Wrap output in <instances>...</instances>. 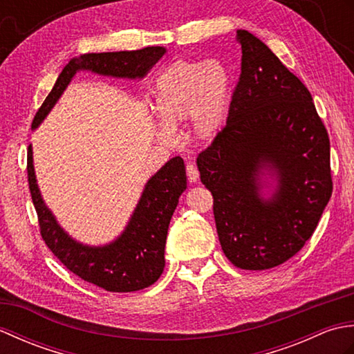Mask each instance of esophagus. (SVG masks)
Masks as SVG:
<instances>
[{
	"label": "esophagus",
	"instance_id": "1",
	"mask_svg": "<svg viewBox=\"0 0 354 354\" xmlns=\"http://www.w3.org/2000/svg\"><path fill=\"white\" fill-rule=\"evenodd\" d=\"M187 176H189V181H190V183H196V181H198L199 171H198V169H196V165H194L193 162L187 164Z\"/></svg>",
	"mask_w": 354,
	"mask_h": 354
}]
</instances>
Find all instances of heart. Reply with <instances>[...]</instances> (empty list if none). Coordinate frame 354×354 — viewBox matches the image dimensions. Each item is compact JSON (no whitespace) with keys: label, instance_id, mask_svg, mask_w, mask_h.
<instances>
[{"label":"heart","instance_id":"1","mask_svg":"<svg viewBox=\"0 0 354 354\" xmlns=\"http://www.w3.org/2000/svg\"><path fill=\"white\" fill-rule=\"evenodd\" d=\"M230 104V74L216 61H176L155 84V112L161 120L160 137L173 138V127L190 118L192 132L201 140L219 132Z\"/></svg>","mask_w":354,"mask_h":354}]
</instances>
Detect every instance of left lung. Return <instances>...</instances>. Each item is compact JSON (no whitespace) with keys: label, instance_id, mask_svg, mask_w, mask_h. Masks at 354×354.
<instances>
[{"label":"left lung","instance_id":"obj_1","mask_svg":"<svg viewBox=\"0 0 354 354\" xmlns=\"http://www.w3.org/2000/svg\"><path fill=\"white\" fill-rule=\"evenodd\" d=\"M242 71L227 126L198 156L223 254L246 270L275 268L313 234L333 192L330 140L309 89L266 44L237 30ZM265 176L274 179L262 196Z\"/></svg>","mask_w":354,"mask_h":354}]
</instances>
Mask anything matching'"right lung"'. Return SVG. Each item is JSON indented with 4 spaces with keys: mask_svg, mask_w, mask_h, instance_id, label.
Wrapping results in <instances>:
<instances>
[{
    "mask_svg": "<svg viewBox=\"0 0 354 354\" xmlns=\"http://www.w3.org/2000/svg\"><path fill=\"white\" fill-rule=\"evenodd\" d=\"M164 53V47H146L135 51L88 53L73 57L36 112L32 129H36L48 115L77 71L88 70L118 79H142ZM27 175L44 242L73 274L108 292L141 290L161 277L169 223L179 196L187 189L185 165L181 156L171 158L149 179L124 231L114 242L103 246L80 243L57 223L45 205L36 183L32 145L27 152Z\"/></svg>",
    "mask_w": 354,
    "mask_h": 354,
    "instance_id": "1",
    "label": "right lung"
}]
</instances>
